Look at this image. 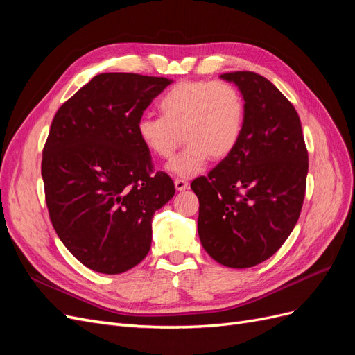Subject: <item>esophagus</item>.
<instances>
[{
  "label": "esophagus",
  "instance_id": "obj_1",
  "mask_svg": "<svg viewBox=\"0 0 355 355\" xmlns=\"http://www.w3.org/2000/svg\"><path fill=\"white\" fill-rule=\"evenodd\" d=\"M175 187L178 191H185L188 188V182L184 179H176L175 180Z\"/></svg>",
  "mask_w": 355,
  "mask_h": 355
}]
</instances>
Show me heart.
Instances as JSON below:
<instances>
[{
	"label": "heart",
	"mask_w": 355,
	"mask_h": 355,
	"mask_svg": "<svg viewBox=\"0 0 355 355\" xmlns=\"http://www.w3.org/2000/svg\"><path fill=\"white\" fill-rule=\"evenodd\" d=\"M161 116L144 115L136 133L149 154L170 159L184 137L185 149L168 171L192 178L209 159L227 158L237 148L244 127V101L227 81H180L158 102Z\"/></svg>",
	"instance_id": "1"
}]
</instances>
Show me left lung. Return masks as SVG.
<instances>
[{
    "label": "left lung",
    "mask_w": 355,
    "mask_h": 355,
    "mask_svg": "<svg viewBox=\"0 0 355 355\" xmlns=\"http://www.w3.org/2000/svg\"><path fill=\"white\" fill-rule=\"evenodd\" d=\"M244 99L237 148L192 180L198 235L214 261L250 268L271 257L293 231L305 198L308 151L295 106L259 73H222Z\"/></svg>",
    "instance_id": "1"
}]
</instances>
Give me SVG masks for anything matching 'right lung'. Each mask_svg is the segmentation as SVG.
Segmentation results:
<instances>
[{
	"instance_id": "1",
	"label": "right lung",
	"mask_w": 355,
	"mask_h": 355,
	"mask_svg": "<svg viewBox=\"0 0 355 355\" xmlns=\"http://www.w3.org/2000/svg\"><path fill=\"white\" fill-rule=\"evenodd\" d=\"M171 80L99 73L58 110L42 149L46 202L60 241L90 270L121 274L145 259L154 213L175 196L139 141L137 120Z\"/></svg>"
}]
</instances>
